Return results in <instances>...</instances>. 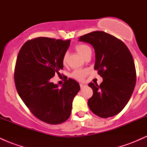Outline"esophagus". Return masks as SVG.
<instances>
[{"mask_svg":"<svg viewBox=\"0 0 147 147\" xmlns=\"http://www.w3.org/2000/svg\"><path fill=\"white\" fill-rule=\"evenodd\" d=\"M86 86H87L86 84H80V88H83L86 87Z\"/></svg>","mask_w":147,"mask_h":147,"instance_id":"34e87169","label":"esophagus"}]
</instances>
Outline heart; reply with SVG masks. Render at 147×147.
<instances>
[{
	"label": "heart",
	"instance_id": "b5f03b06",
	"mask_svg": "<svg viewBox=\"0 0 147 147\" xmlns=\"http://www.w3.org/2000/svg\"><path fill=\"white\" fill-rule=\"evenodd\" d=\"M75 49L79 55L83 57H85L86 53L89 50H91L90 47L88 46L86 44H78L75 46ZM68 52H65L62 57V63L65 65L67 63V60H68ZM88 71L86 70H76L72 72V76L73 78H75L77 80H82L87 75Z\"/></svg>",
	"mask_w": 147,
	"mask_h": 147
}]
</instances>
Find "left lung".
I'll return each mask as SVG.
<instances>
[{
    "instance_id": "1",
    "label": "left lung",
    "mask_w": 147,
    "mask_h": 147,
    "mask_svg": "<svg viewBox=\"0 0 147 147\" xmlns=\"http://www.w3.org/2000/svg\"><path fill=\"white\" fill-rule=\"evenodd\" d=\"M79 41L95 49V70L103 78L100 85L90 83L93 95L88 101L93 113L108 118L121 112L131 98L136 82L134 61L122 41L102 31L80 36Z\"/></svg>"
}]
</instances>
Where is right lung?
I'll list each match as a JSON object with an SVG mask.
<instances>
[{
	"label": "right lung",
	"mask_w": 147,
	"mask_h": 147,
	"mask_svg": "<svg viewBox=\"0 0 147 147\" xmlns=\"http://www.w3.org/2000/svg\"><path fill=\"white\" fill-rule=\"evenodd\" d=\"M70 40L38 37L23 44L16 59L14 82L23 102L35 117L50 124L66 121L80 86L68 79L59 88L50 79L63 68L62 57Z\"/></svg>",
	"instance_id": "right-lung-1"
}]
</instances>
